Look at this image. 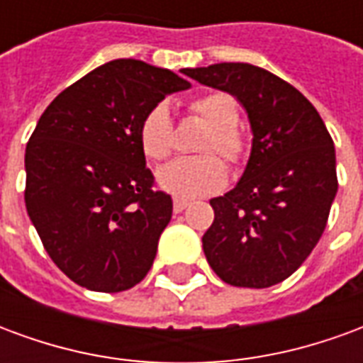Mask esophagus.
I'll use <instances>...</instances> for the list:
<instances>
[{
  "mask_svg": "<svg viewBox=\"0 0 363 363\" xmlns=\"http://www.w3.org/2000/svg\"><path fill=\"white\" fill-rule=\"evenodd\" d=\"M189 200H184V198H179V196H174V200H173V210L177 213L179 212H182V210H186V208H189Z\"/></svg>",
  "mask_w": 363,
  "mask_h": 363,
  "instance_id": "esophagus-1",
  "label": "esophagus"
}]
</instances>
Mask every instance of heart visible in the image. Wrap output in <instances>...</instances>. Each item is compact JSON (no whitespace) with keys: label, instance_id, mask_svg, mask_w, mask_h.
<instances>
[{"label":"heart","instance_id":"1","mask_svg":"<svg viewBox=\"0 0 363 363\" xmlns=\"http://www.w3.org/2000/svg\"><path fill=\"white\" fill-rule=\"evenodd\" d=\"M190 111L210 126L200 151H218L228 161H237L243 153V135L237 130L235 99L228 93H208L190 103ZM173 122L165 104L153 106L142 120L140 145L145 157L153 161L169 157L173 151ZM228 169L218 155H200L190 159H174L157 171L161 189L179 196H202L223 186Z\"/></svg>","mask_w":363,"mask_h":363}]
</instances>
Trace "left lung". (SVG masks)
<instances>
[{
	"label": "left lung",
	"mask_w": 363,
	"mask_h": 363,
	"mask_svg": "<svg viewBox=\"0 0 363 363\" xmlns=\"http://www.w3.org/2000/svg\"><path fill=\"white\" fill-rule=\"evenodd\" d=\"M206 87L235 96L252 132L241 179L212 198L202 237L208 264L237 288H270L303 264L327 228L335 202V143L296 87L251 64L182 69Z\"/></svg>",
	"instance_id": "left-lung-1"
}]
</instances>
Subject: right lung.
Wrapping results in <instances>:
<instances>
[{
	"instance_id": "obj_1",
	"label": "right lung",
	"mask_w": 363,
	"mask_h": 363,
	"mask_svg": "<svg viewBox=\"0 0 363 363\" xmlns=\"http://www.w3.org/2000/svg\"><path fill=\"white\" fill-rule=\"evenodd\" d=\"M190 83L142 60H112L62 91L25 150V206L44 249L91 291L134 288L150 272L173 200L153 190L143 116Z\"/></svg>"
}]
</instances>
